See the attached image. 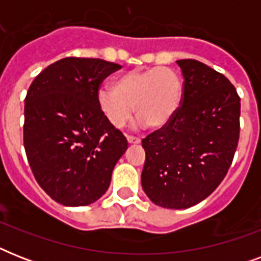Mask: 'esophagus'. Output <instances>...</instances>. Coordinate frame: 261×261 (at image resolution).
Listing matches in <instances>:
<instances>
[{
	"mask_svg": "<svg viewBox=\"0 0 261 261\" xmlns=\"http://www.w3.org/2000/svg\"><path fill=\"white\" fill-rule=\"evenodd\" d=\"M127 142H128V143H141V139H139L138 137L127 135Z\"/></svg>",
	"mask_w": 261,
	"mask_h": 261,
	"instance_id": "esophagus-1",
	"label": "esophagus"
}]
</instances>
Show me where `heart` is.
<instances>
[{
    "mask_svg": "<svg viewBox=\"0 0 261 261\" xmlns=\"http://www.w3.org/2000/svg\"><path fill=\"white\" fill-rule=\"evenodd\" d=\"M181 97V80L169 67L128 71L118 75L112 87H102L97 92L98 107L115 127L124 126L134 108L139 124L164 127L177 112Z\"/></svg>",
    "mask_w": 261,
    "mask_h": 261,
    "instance_id": "1",
    "label": "heart"
}]
</instances>
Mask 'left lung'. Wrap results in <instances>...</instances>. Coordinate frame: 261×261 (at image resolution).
<instances>
[{
  "label": "left lung",
  "instance_id": "1",
  "mask_svg": "<svg viewBox=\"0 0 261 261\" xmlns=\"http://www.w3.org/2000/svg\"><path fill=\"white\" fill-rule=\"evenodd\" d=\"M181 106L172 120L142 139V188L165 208H188L213 194L231 165L240 138V97L223 74L180 59Z\"/></svg>",
  "mask_w": 261,
  "mask_h": 261
}]
</instances>
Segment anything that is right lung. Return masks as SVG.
Here are the masks:
<instances>
[{"mask_svg":"<svg viewBox=\"0 0 261 261\" xmlns=\"http://www.w3.org/2000/svg\"><path fill=\"white\" fill-rule=\"evenodd\" d=\"M120 67L69 57L47 66L27 92V159L39 186L63 206H88L101 198L127 150L126 137L97 102L101 83Z\"/></svg>","mask_w":261,"mask_h":261,"instance_id":"obj_1","label":"right lung"}]
</instances>
